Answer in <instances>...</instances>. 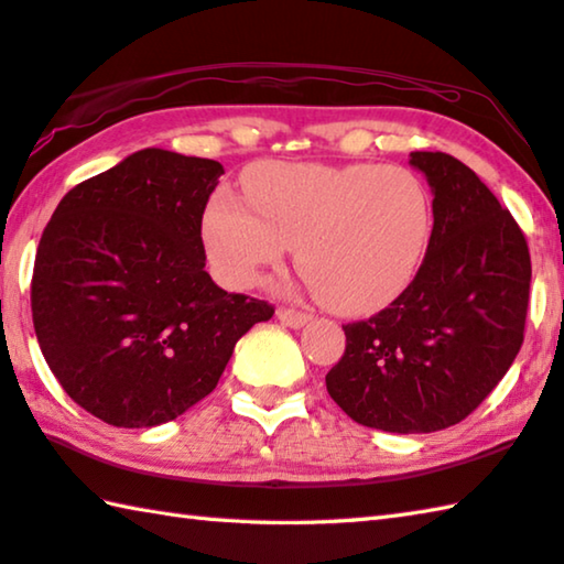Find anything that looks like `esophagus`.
Instances as JSON below:
<instances>
[{
	"label": "esophagus",
	"instance_id": "esophagus-1",
	"mask_svg": "<svg viewBox=\"0 0 564 564\" xmlns=\"http://www.w3.org/2000/svg\"><path fill=\"white\" fill-rule=\"evenodd\" d=\"M279 321L289 327H303L305 323L311 321L308 313H301V311H293V308H279Z\"/></svg>",
	"mask_w": 564,
	"mask_h": 564
}]
</instances>
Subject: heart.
<instances>
[{"label": "heart", "instance_id": "heart-1", "mask_svg": "<svg viewBox=\"0 0 564 564\" xmlns=\"http://www.w3.org/2000/svg\"><path fill=\"white\" fill-rule=\"evenodd\" d=\"M243 189L249 202L219 192L202 227L229 289H249L299 243L295 263L327 308L370 313L412 283L432 239V197L402 167L265 162Z\"/></svg>", "mask_w": 564, "mask_h": 564}]
</instances>
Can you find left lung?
I'll return each instance as SVG.
<instances>
[{"mask_svg": "<svg viewBox=\"0 0 564 564\" xmlns=\"http://www.w3.org/2000/svg\"><path fill=\"white\" fill-rule=\"evenodd\" d=\"M432 187L434 229L414 281L347 323L327 394L357 424L429 434L466 419L523 345L530 251L518 221L464 162L412 152Z\"/></svg>", "mask_w": 564, "mask_h": 564, "instance_id": "obj_1", "label": "left lung"}]
</instances>
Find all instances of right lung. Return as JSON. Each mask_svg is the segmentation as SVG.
<instances>
[{
    "instance_id": "1",
    "label": "right lung",
    "mask_w": 564,
    "mask_h": 564,
    "mask_svg": "<svg viewBox=\"0 0 564 564\" xmlns=\"http://www.w3.org/2000/svg\"><path fill=\"white\" fill-rule=\"evenodd\" d=\"M217 160L148 148L76 184L41 234L32 315L64 392L106 424L172 422L217 387L273 305L204 271Z\"/></svg>"
}]
</instances>
